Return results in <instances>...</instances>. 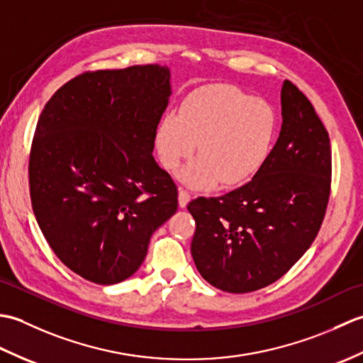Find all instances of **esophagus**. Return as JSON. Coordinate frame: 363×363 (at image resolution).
I'll return each instance as SVG.
<instances>
[{"label":"esophagus","mask_w":363,"mask_h":363,"mask_svg":"<svg viewBox=\"0 0 363 363\" xmlns=\"http://www.w3.org/2000/svg\"><path fill=\"white\" fill-rule=\"evenodd\" d=\"M177 201H179V207H182V209H186L189 201H190V194H189V191L181 189L179 194H177Z\"/></svg>","instance_id":"obj_1"}]
</instances>
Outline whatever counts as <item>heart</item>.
I'll list each match as a JSON object with an SVG mask.
<instances>
[{
	"label": "heart",
	"mask_w": 363,
	"mask_h": 363,
	"mask_svg": "<svg viewBox=\"0 0 363 363\" xmlns=\"http://www.w3.org/2000/svg\"><path fill=\"white\" fill-rule=\"evenodd\" d=\"M277 129L279 117L268 101L218 84L190 94L179 113L164 115L154 133V146L160 165L174 172L198 143L199 156L181 169L179 181L196 190L218 182L235 187L265 165Z\"/></svg>",
	"instance_id": "heart-1"
}]
</instances>
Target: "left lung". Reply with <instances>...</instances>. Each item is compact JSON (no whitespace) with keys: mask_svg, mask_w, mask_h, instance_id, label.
<instances>
[{"mask_svg":"<svg viewBox=\"0 0 363 363\" xmlns=\"http://www.w3.org/2000/svg\"><path fill=\"white\" fill-rule=\"evenodd\" d=\"M281 107L279 137L252 179L187 206L196 223L191 257L199 274L223 291L248 293L279 279L309 250L325 218L329 134L290 81H284Z\"/></svg>","mask_w":363,"mask_h":363,"instance_id":"left-lung-1","label":"left lung"}]
</instances>
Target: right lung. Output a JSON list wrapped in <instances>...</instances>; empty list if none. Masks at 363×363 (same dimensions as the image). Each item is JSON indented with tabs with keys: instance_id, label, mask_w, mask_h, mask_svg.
<instances>
[{
	"instance_id": "add662e5",
	"label": "right lung",
	"mask_w": 363,
	"mask_h": 363,
	"mask_svg": "<svg viewBox=\"0 0 363 363\" xmlns=\"http://www.w3.org/2000/svg\"><path fill=\"white\" fill-rule=\"evenodd\" d=\"M172 95L168 67L76 76L45 104L29 157L38 228L64 265L112 285L143 264L152 233L177 211V189L152 157Z\"/></svg>"
}]
</instances>
